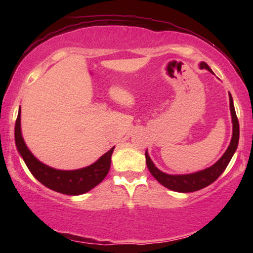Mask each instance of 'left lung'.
<instances>
[{"label":"left lung","mask_w":253,"mask_h":253,"mask_svg":"<svg viewBox=\"0 0 253 253\" xmlns=\"http://www.w3.org/2000/svg\"><path fill=\"white\" fill-rule=\"evenodd\" d=\"M201 69H207L210 72H213L207 63L201 62L200 63ZM230 98V110L231 116H232V124H233V132H232V139L229 145L228 149L222 155V157L217 161L215 164L212 165L211 168H208L205 169L200 170V172L192 173V174H184V175H170L166 174L162 170L158 169L154 163L152 162L151 157H149L148 153L146 151L145 153V157H146V164L149 169V172L156 178V181L160 182L163 186L169 188V190L175 192H181V193H190V192L199 191L201 188H204L212 184L215 179L220 176V175L224 172L226 166L232 158L234 152L237 151L238 144H239V121L235 114L233 99L231 93L229 92Z\"/></svg>","instance_id":"left-lung-1"}]
</instances>
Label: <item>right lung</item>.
<instances>
[{"instance_id": "obj_1", "label": "right lung", "mask_w": 253, "mask_h": 253, "mask_svg": "<svg viewBox=\"0 0 253 253\" xmlns=\"http://www.w3.org/2000/svg\"><path fill=\"white\" fill-rule=\"evenodd\" d=\"M14 137L16 148L33 176L44 186L49 187L50 190L59 192V193L67 195L87 193L88 191H90L91 188L102 182V179L109 172L111 155H113L115 147L110 148L93 164L80 169H55L41 163L30 152L24 143L22 134H21V108L19 109L18 118L15 122Z\"/></svg>"}]
</instances>
